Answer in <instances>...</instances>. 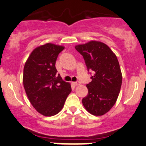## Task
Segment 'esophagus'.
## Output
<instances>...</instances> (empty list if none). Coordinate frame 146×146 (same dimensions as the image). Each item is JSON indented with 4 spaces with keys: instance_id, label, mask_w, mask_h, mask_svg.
<instances>
[{
    "instance_id": "1",
    "label": "esophagus",
    "mask_w": 146,
    "mask_h": 146,
    "mask_svg": "<svg viewBox=\"0 0 146 146\" xmlns=\"http://www.w3.org/2000/svg\"><path fill=\"white\" fill-rule=\"evenodd\" d=\"M73 84L75 85V86H78V85H80L81 82H80V81H77V82H73Z\"/></svg>"
}]
</instances>
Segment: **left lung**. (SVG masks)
Instances as JSON below:
<instances>
[{
	"label": "left lung",
	"instance_id": "left-lung-1",
	"mask_svg": "<svg viewBox=\"0 0 146 146\" xmlns=\"http://www.w3.org/2000/svg\"><path fill=\"white\" fill-rule=\"evenodd\" d=\"M75 49L83 56L88 71L93 72L92 81L86 84L88 93L82 99L84 106L93 115H104L115 104L121 89L122 75L117 56L106 44L97 41L77 45Z\"/></svg>",
	"mask_w": 146,
	"mask_h": 146
}]
</instances>
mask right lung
<instances>
[{
	"label": "right lung",
	"mask_w": 146,
	"mask_h": 146,
	"mask_svg": "<svg viewBox=\"0 0 146 146\" xmlns=\"http://www.w3.org/2000/svg\"><path fill=\"white\" fill-rule=\"evenodd\" d=\"M64 48L51 43L38 46L24 66L25 92L35 109L44 116L59 113L71 92V84L57 75L56 62Z\"/></svg>",
	"instance_id": "1"
}]
</instances>
